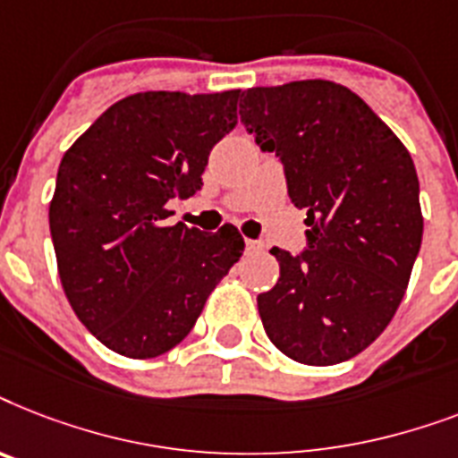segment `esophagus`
<instances>
[{"label": "esophagus", "mask_w": 458, "mask_h": 458, "mask_svg": "<svg viewBox=\"0 0 458 458\" xmlns=\"http://www.w3.org/2000/svg\"><path fill=\"white\" fill-rule=\"evenodd\" d=\"M246 250L248 252H259V250H262V243H259V241L246 239Z\"/></svg>", "instance_id": "1"}]
</instances>
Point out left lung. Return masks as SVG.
Here are the masks:
<instances>
[{"mask_svg": "<svg viewBox=\"0 0 458 458\" xmlns=\"http://www.w3.org/2000/svg\"><path fill=\"white\" fill-rule=\"evenodd\" d=\"M239 115L307 210V246L269 250L281 274L258 295L262 327L300 364L352 360L386 331L419 255L414 160L354 91L328 80L252 87Z\"/></svg>", "mask_w": 458, "mask_h": 458, "instance_id": "8db88e82", "label": "left lung"}]
</instances>
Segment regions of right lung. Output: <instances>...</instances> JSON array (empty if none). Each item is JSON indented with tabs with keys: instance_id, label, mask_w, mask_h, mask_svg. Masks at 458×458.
Masks as SVG:
<instances>
[{
	"instance_id": "1",
	"label": "right lung",
	"mask_w": 458,
	"mask_h": 458,
	"mask_svg": "<svg viewBox=\"0 0 458 458\" xmlns=\"http://www.w3.org/2000/svg\"><path fill=\"white\" fill-rule=\"evenodd\" d=\"M239 97L131 94L58 165L49 206L58 276L78 319L113 352L148 360L179 345L243 255L232 225L165 226L167 203L200 191L212 146L239 123Z\"/></svg>"
}]
</instances>
